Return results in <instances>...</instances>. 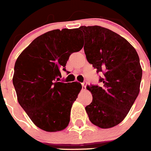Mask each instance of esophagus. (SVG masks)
<instances>
[{"label": "esophagus", "mask_w": 151, "mask_h": 151, "mask_svg": "<svg viewBox=\"0 0 151 151\" xmlns=\"http://www.w3.org/2000/svg\"><path fill=\"white\" fill-rule=\"evenodd\" d=\"M82 89H83V90H85V89L86 88V85H87V82H82Z\"/></svg>", "instance_id": "obj_1"}]
</instances>
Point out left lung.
I'll list each match as a JSON object with an SVG mask.
<instances>
[{
  "instance_id": "1",
  "label": "left lung",
  "mask_w": 151,
  "mask_h": 151,
  "mask_svg": "<svg viewBox=\"0 0 151 151\" xmlns=\"http://www.w3.org/2000/svg\"><path fill=\"white\" fill-rule=\"evenodd\" d=\"M85 37L84 50L97 72L102 87L88 85L93 97L85 107L89 120L97 127L109 129L120 123L140 91L142 69L134 47L122 36L99 26H80Z\"/></svg>"
}]
</instances>
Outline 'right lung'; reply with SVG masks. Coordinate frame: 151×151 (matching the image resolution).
I'll list each match as a JSON object with an SVG mask.
<instances>
[{
	"instance_id": "add662e5",
	"label": "right lung",
	"mask_w": 151,
	"mask_h": 151,
	"mask_svg": "<svg viewBox=\"0 0 151 151\" xmlns=\"http://www.w3.org/2000/svg\"><path fill=\"white\" fill-rule=\"evenodd\" d=\"M78 29H55L38 36L16 61L13 83L17 100L33 123L46 132L66 129L73 104L82 89L78 82H58L70 54L79 51Z\"/></svg>"
}]
</instances>
